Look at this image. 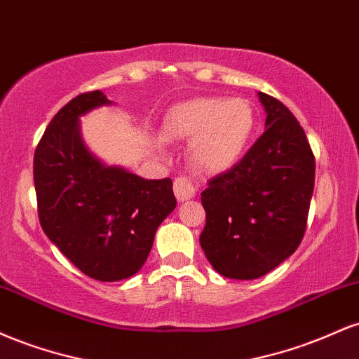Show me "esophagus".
I'll return each instance as SVG.
<instances>
[{"label":"esophagus","instance_id":"1","mask_svg":"<svg viewBox=\"0 0 359 359\" xmlns=\"http://www.w3.org/2000/svg\"><path fill=\"white\" fill-rule=\"evenodd\" d=\"M174 192L177 201H179V203H184V201L192 199V197L196 196V187H194V184L187 179V177H179L174 182Z\"/></svg>","mask_w":359,"mask_h":359}]
</instances>
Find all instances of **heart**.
I'll list each match as a JSON object with an SVG mask.
<instances>
[{"mask_svg": "<svg viewBox=\"0 0 359 359\" xmlns=\"http://www.w3.org/2000/svg\"><path fill=\"white\" fill-rule=\"evenodd\" d=\"M257 126V111L248 100L209 96L172 108L163 133L170 140H192L189 158L197 170L222 174L243 158Z\"/></svg>", "mask_w": 359, "mask_h": 359, "instance_id": "b5f03b06", "label": "heart"}]
</instances>
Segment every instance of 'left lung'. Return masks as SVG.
Segmentation results:
<instances>
[{"instance_id": "obj_1", "label": "left lung", "mask_w": 359, "mask_h": 359, "mask_svg": "<svg viewBox=\"0 0 359 359\" xmlns=\"http://www.w3.org/2000/svg\"><path fill=\"white\" fill-rule=\"evenodd\" d=\"M263 135L231 170L201 194V246L222 277L253 280L277 269L306 233L316 160L302 126L285 104L258 93Z\"/></svg>"}]
</instances>
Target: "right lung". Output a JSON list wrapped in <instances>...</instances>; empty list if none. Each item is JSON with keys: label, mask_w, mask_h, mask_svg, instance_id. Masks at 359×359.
<instances>
[{"label": "right lung", "mask_w": 359, "mask_h": 359, "mask_svg": "<svg viewBox=\"0 0 359 359\" xmlns=\"http://www.w3.org/2000/svg\"><path fill=\"white\" fill-rule=\"evenodd\" d=\"M111 104L101 90L74 97L53 116L34 156L42 229L82 273L101 282L138 273L156 228L177 205L170 179L106 165L84 143L79 118Z\"/></svg>", "instance_id": "add662e5"}]
</instances>
